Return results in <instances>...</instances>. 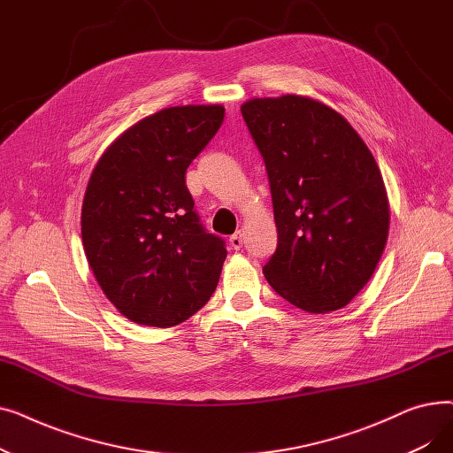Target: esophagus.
<instances>
[{
    "mask_svg": "<svg viewBox=\"0 0 453 453\" xmlns=\"http://www.w3.org/2000/svg\"><path fill=\"white\" fill-rule=\"evenodd\" d=\"M229 244H231V248H233V250L239 251V250L242 248V244H244V241H242V233H241V231H236L234 234H231V236H229Z\"/></svg>",
    "mask_w": 453,
    "mask_h": 453,
    "instance_id": "obj_1",
    "label": "esophagus"
}]
</instances>
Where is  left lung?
<instances>
[{"mask_svg": "<svg viewBox=\"0 0 453 453\" xmlns=\"http://www.w3.org/2000/svg\"><path fill=\"white\" fill-rule=\"evenodd\" d=\"M241 111L273 202L277 250L266 280L301 311L343 308L369 282L389 233L371 150L345 117L311 97L251 99Z\"/></svg>", "mask_w": 453, "mask_h": 453, "instance_id": "8db88e82", "label": "left lung"}]
</instances>
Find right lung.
Wrapping results in <instances>:
<instances>
[{"label":"right lung","mask_w":453,"mask_h":453,"mask_svg":"<svg viewBox=\"0 0 453 453\" xmlns=\"http://www.w3.org/2000/svg\"><path fill=\"white\" fill-rule=\"evenodd\" d=\"M224 106H173L119 135L82 203V244L104 296L130 321L183 323L217 290L226 242L207 233L187 166L224 121Z\"/></svg>","instance_id":"obj_1"}]
</instances>
